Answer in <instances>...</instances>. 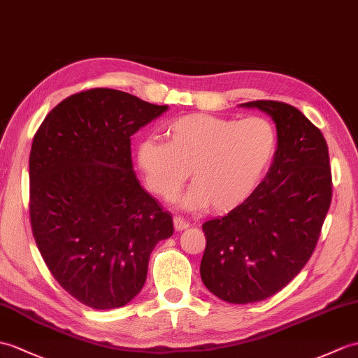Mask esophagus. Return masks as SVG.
Masks as SVG:
<instances>
[{"instance_id":"esophagus-1","label":"esophagus","mask_w":358,"mask_h":358,"mask_svg":"<svg viewBox=\"0 0 358 358\" xmlns=\"http://www.w3.org/2000/svg\"><path fill=\"white\" fill-rule=\"evenodd\" d=\"M173 226H176V229L180 231V230L187 229L190 226V222L181 217H173Z\"/></svg>"}]
</instances>
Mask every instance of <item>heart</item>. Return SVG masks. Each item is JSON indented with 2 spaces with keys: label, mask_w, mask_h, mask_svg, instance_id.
Segmentation results:
<instances>
[{
  "label": "heart",
  "mask_w": 358,
  "mask_h": 358,
  "mask_svg": "<svg viewBox=\"0 0 358 358\" xmlns=\"http://www.w3.org/2000/svg\"><path fill=\"white\" fill-rule=\"evenodd\" d=\"M166 143L141 141L137 163L149 189L164 199L176 196L187 180L194 186L181 198L189 210L210 206L229 212L250 196L267 173L278 149V132L265 117H222L194 113L163 129Z\"/></svg>",
  "instance_id": "b5f03b06"
}]
</instances>
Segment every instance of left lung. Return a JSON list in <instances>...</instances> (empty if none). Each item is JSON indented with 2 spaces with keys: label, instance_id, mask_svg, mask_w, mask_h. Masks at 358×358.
<instances>
[{
  "label": "left lung",
  "instance_id": "1",
  "mask_svg": "<svg viewBox=\"0 0 358 358\" xmlns=\"http://www.w3.org/2000/svg\"><path fill=\"white\" fill-rule=\"evenodd\" d=\"M276 123L278 149L264 181L226 217L203 224V284L230 303L280 292L311 257L332 198L327 140L297 108L278 101L243 103Z\"/></svg>",
  "mask_w": 358,
  "mask_h": 358
}]
</instances>
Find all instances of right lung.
Masks as SVG:
<instances>
[{"label":"right lung","mask_w":358,"mask_h":358,"mask_svg":"<svg viewBox=\"0 0 358 358\" xmlns=\"http://www.w3.org/2000/svg\"><path fill=\"white\" fill-rule=\"evenodd\" d=\"M166 110L91 88L56 105L33 137V236L53 278L90 308L131 302L154 247L173 234L171 213L140 186L131 159V136Z\"/></svg>","instance_id":"add662e5"}]
</instances>
